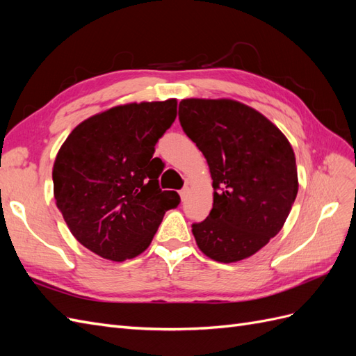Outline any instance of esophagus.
I'll list each match as a JSON object with an SVG mask.
<instances>
[{
	"instance_id": "34e87169",
	"label": "esophagus",
	"mask_w": 356,
	"mask_h": 356,
	"mask_svg": "<svg viewBox=\"0 0 356 356\" xmlns=\"http://www.w3.org/2000/svg\"><path fill=\"white\" fill-rule=\"evenodd\" d=\"M188 193H190V188H188V187L181 188V190H179V196H181V199H182V200H186V199L188 197Z\"/></svg>"
}]
</instances>
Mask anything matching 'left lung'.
<instances>
[{
  "label": "left lung",
  "mask_w": 356,
  "mask_h": 356,
  "mask_svg": "<svg viewBox=\"0 0 356 356\" xmlns=\"http://www.w3.org/2000/svg\"><path fill=\"white\" fill-rule=\"evenodd\" d=\"M178 118L212 177V209L191 224L197 246L215 261L243 260L275 238L296 200L293 147L263 114L232 99H184Z\"/></svg>",
  "instance_id": "1"
}]
</instances>
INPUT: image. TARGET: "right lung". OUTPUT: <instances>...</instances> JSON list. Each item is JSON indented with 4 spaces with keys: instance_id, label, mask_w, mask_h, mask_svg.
Masks as SVG:
<instances>
[{
    "instance_id": "obj_1",
    "label": "right lung",
    "mask_w": 356,
    "mask_h": 356,
    "mask_svg": "<svg viewBox=\"0 0 356 356\" xmlns=\"http://www.w3.org/2000/svg\"><path fill=\"white\" fill-rule=\"evenodd\" d=\"M177 99L114 106L80 123L60 147L53 190L71 233L92 252L124 261L152 243L177 191L159 186L153 157L175 122Z\"/></svg>"
}]
</instances>
